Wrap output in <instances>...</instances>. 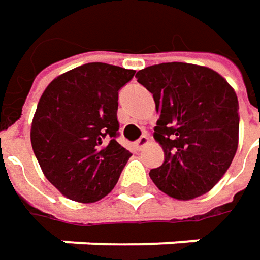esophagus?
Here are the masks:
<instances>
[{"label":"esophagus","instance_id":"34e87169","mask_svg":"<svg viewBox=\"0 0 260 260\" xmlns=\"http://www.w3.org/2000/svg\"><path fill=\"white\" fill-rule=\"evenodd\" d=\"M148 143H149V138H148V135H142L139 139L136 140V148L140 151V149H143Z\"/></svg>","mask_w":260,"mask_h":260}]
</instances>
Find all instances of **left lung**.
I'll return each instance as SVG.
<instances>
[{
	"instance_id": "obj_1",
	"label": "left lung",
	"mask_w": 260,
	"mask_h": 260,
	"mask_svg": "<svg viewBox=\"0 0 260 260\" xmlns=\"http://www.w3.org/2000/svg\"><path fill=\"white\" fill-rule=\"evenodd\" d=\"M136 78L159 114L154 138L164 162L149 172L159 191L176 200L209 192L238 148V99L226 80L206 66L170 62L140 69Z\"/></svg>"
}]
</instances>
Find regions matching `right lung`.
Masks as SVG:
<instances>
[{
  "label": "right lung",
  "mask_w": 260,
  "mask_h": 260,
  "mask_svg": "<svg viewBox=\"0 0 260 260\" xmlns=\"http://www.w3.org/2000/svg\"><path fill=\"white\" fill-rule=\"evenodd\" d=\"M135 72L93 62L59 75L44 90L30 143L44 176L66 198L94 203L117 185L132 157L117 142L118 90Z\"/></svg>",
  "instance_id": "1"
}]
</instances>
